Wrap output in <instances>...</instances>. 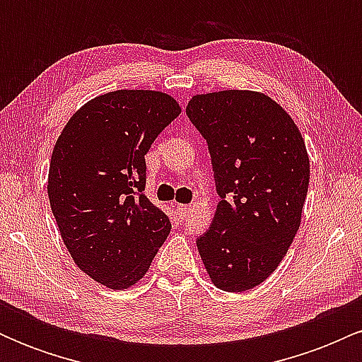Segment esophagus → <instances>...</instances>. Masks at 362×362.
Returning <instances> with one entry per match:
<instances>
[{
    "label": "esophagus",
    "instance_id": "1",
    "mask_svg": "<svg viewBox=\"0 0 362 362\" xmlns=\"http://www.w3.org/2000/svg\"><path fill=\"white\" fill-rule=\"evenodd\" d=\"M177 213H178V216H180V219H184L185 216H187V213H189V206H187V204H178L177 206Z\"/></svg>",
    "mask_w": 362,
    "mask_h": 362
}]
</instances>
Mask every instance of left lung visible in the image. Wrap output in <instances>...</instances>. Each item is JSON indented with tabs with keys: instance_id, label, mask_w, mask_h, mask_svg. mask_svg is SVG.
I'll return each mask as SVG.
<instances>
[{
	"instance_id": "obj_1",
	"label": "left lung",
	"mask_w": 362,
	"mask_h": 362,
	"mask_svg": "<svg viewBox=\"0 0 362 362\" xmlns=\"http://www.w3.org/2000/svg\"><path fill=\"white\" fill-rule=\"evenodd\" d=\"M187 117L209 148L219 204L197 236L219 289L240 293L276 271L301 223L310 160L300 129L267 95L228 90L197 95Z\"/></svg>"
}]
</instances>
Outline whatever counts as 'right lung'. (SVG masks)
Wrapping results in <instances>:
<instances>
[{
  "instance_id": "right-lung-1",
  "label": "right lung",
  "mask_w": 362,
  "mask_h": 362,
  "mask_svg": "<svg viewBox=\"0 0 362 362\" xmlns=\"http://www.w3.org/2000/svg\"><path fill=\"white\" fill-rule=\"evenodd\" d=\"M178 114L161 91H110L83 105L56 141L54 218L74 264L107 288L136 284L170 233L168 216L144 194V155Z\"/></svg>"
}]
</instances>
